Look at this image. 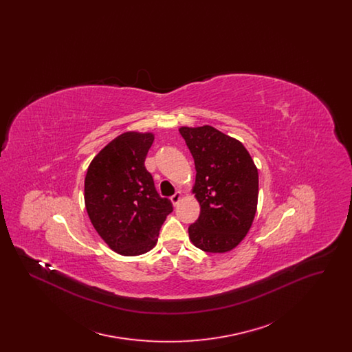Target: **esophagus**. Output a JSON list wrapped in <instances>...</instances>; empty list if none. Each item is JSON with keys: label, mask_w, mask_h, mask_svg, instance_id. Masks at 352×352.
I'll use <instances>...</instances> for the list:
<instances>
[{"label": "esophagus", "mask_w": 352, "mask_h": 352, "mask_svg": "<svg viewBox=\"0 0 352 352\" xmlns=\"http://www.w3.org/2000/svg\"><path fill=\"white\" fill-rule=\"evenodd\" d=\"M170 199H171V201H173V204H174V206H177V204L179 203V201L182 199V194H181L179 191H177V192H175V194H174V195H173Z\"/></svg>", "instance_id": "obj_1"}]
</instances>
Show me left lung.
<instances>
[{
  "mask_svg": "<svg viewBox=\"0 0 352 352\" xmlns=\"http://www.w3.org/2000/svg\"><path fill=\"white\" fill-rule=\"evenodd\" d=\"M179 133L195 162L192 192L201 215L188 227L192 244L201 251H231L245 237L254 219L258 173L244 145L204 125L182 126Z\"/></svg>",
  "mask_w": 352,
  "mask_h": 352,
  "instance_id": "1",
  "label": "left lung"
}]
</instances>
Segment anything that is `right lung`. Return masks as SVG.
<instances>
[{"label": "right lung", "instance_id": "right-lung-1", "mask_svg": "<svg viewBox=\"0 0 352 352\" xmlns=\"http://www.w3.org/2000/svg\"><path fill=\"white\" fill-rule=\"evenodd\" d=\"M154 141L151 133L126 132L92 160L84 181L88 217L111 250L122 256L151 251L173 211L161 198L144 162Z\"/></svg>", "mask_w": 352, "mask_h": 352}]
</instances>
